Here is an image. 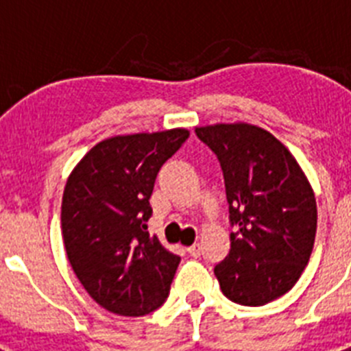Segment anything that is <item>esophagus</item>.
<instances>
[{"instance_id": "esophagus-1", "label": "esophagus", "mask_w": 351, "mask_h": 351, "mask_svg": "<svg viewBox=\"0 0 351 351\" xmlns=\"http://www.w3.org/2000/svg\"><path fill=\"white\" fill-rule=\"evenodd\" d=\"M186 251H188V255L195 256V258H197V256H200V246H198V244H193V246L186 247Z\"/></svg>"}]
</instances>
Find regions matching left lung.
Returning a JSON list of instances; mask_svg holds the SVG:
<instances>
[{
	"label": "left lung",
	"mask_w": 351,
	"mask_h": 351,
	"mask_svg": "<svg viewBox=\"0 0 351 351\" xmlns=\"http://www.w3.org/2000/svg\"><path fill=\"white\" fill-rule=\"evenodd\" d=\"M225 179L230 253L214 267L225 297L263 306L299 281L316 234L311 184L274 135L246 123L195 128Z\"/></svg>",
	"instance_id": "8db88e82"
}]
</instances>
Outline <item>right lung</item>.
I'll list each match as a JSON object with an SVG mask.
<instances>
[{
  "mask_svg": "<svg viewBox=\"0 0 351 351\" xmlns=\"http://www.w3.org/2000/svg\"><path fill=\"white\" fill-rule=\"evenodd\" d=\"M184 128L117 135L89 151L68 178L61 230L70 265L93 300L121 316H144L165 302L181 262L149 235V198Z\"/></svg>",
  "mask_w": 351,
  "mask_h": 351,
  "instance_id": "right-lung-1",
  "label": "right lung"
}]
</instances>
